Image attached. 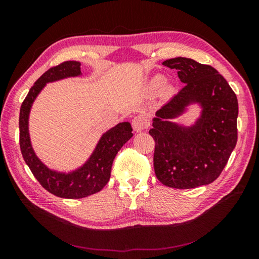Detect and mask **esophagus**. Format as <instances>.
I'll return each instance as SVG.
<instances>
[{"label":"esophagus","instance_id":"34e87169","mask_svg":"<svg viewBox=\"0 0 259 259\" xmlns=\"http://www.w3.org/2000/svg\"><path fill=\"white\" fill-rule=\"evenodd\" d=\"M131 124H133V128L136 133H140V131H143L148 126V120L145 116H136L131 122Z\"/></svg>","mask_w":259,"mask_h":259}]
</instances>
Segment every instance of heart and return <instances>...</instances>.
Segmentation results:
<instances>
[{
	"instance_id": "1",
	"label": "heart",
	"mask_w": 259,
	"mask_h": 259,
	"mask_svg": "<svg viewBox=\"0 0 259 259\" xmlns=\"http://www.w3.org/2000/svg\"><path fill=\"white\" fill-rule=\"evenodd\" d=\"M165 82V77L163 75H161V74H156V75L152 76L150 80L147 81L146 83V88L147 90L150 91H156L159 90L161 85L164 84ZM172 87L169 85V84H165L164 88H162V95L164 96V97H169L170 95L172 94Z\"/></svg>"
}]
</instances>
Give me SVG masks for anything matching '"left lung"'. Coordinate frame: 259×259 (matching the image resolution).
<instances>
[{
	"label": "left lung",
	"instance_id": "1",
	"mask_svg": "<svg viewBox=\"0 0 259 259\" xmlns=\"http://www.w3.org/2000/svg\"><path fill=\"white\" fill-rule=\"evenodd\" d=\"M177 69L184 88L155 113L150 135L155 140L154 170L174 188H195L216 181L238 140V99L213 67L191 58L164 60ZM196 104L199 116L191 125L174 121Z\"/></svg>",
	"mask_w": 259,
	"mask_h": 259
}]
</instances>
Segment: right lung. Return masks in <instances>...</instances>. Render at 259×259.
I'll list each match as a JSON object with an SVG mask.
<instances>
[{
    "mask_svg": "<svg viewBox=\"0 0 259 259\" xmlns=\"http://www.w3.org/2000/svg\"><path fill=\"white\" fill-rule=\"evenodd\" d=\"M80 61H65L50 68L30 88L19 114V144L26 164L38 183L51 194L64 199H81L103 190L111 177V169L121 147L133 137L130 122H121L100 136L85 162L69 171L49 168L35 153L29 135V114L37 96L48 83L81 77Z\"/></svg>",
    "mask_w": 259,
    "mask_h": 259,
    "instance_id": "1",
    "label": "right lung"
}]
</instances>
